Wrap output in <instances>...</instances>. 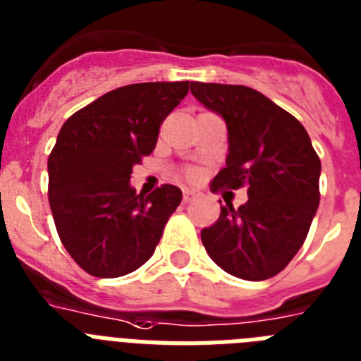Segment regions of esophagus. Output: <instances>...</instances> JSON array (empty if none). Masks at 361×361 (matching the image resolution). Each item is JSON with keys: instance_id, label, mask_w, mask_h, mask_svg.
Wrapping results in <instances>:
<instances>
[{"instance_id": "1", "label": "esophagus", "mask_w": 361, "mask_h": 361, "mask_svg": "<svg viewBox=\"0 0 361 361\" xmlns=\"http://www.w3.org/2000/svg\"><path fill=\"white\" fill-rule=\"evenodd\" d=\"M199 195H201V192H199V190H193V188H184V190H183L184 202L193 201V199L199 197Z\"/></svg>"}]
</instances>
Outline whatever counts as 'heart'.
<instances>
[{"label": "heart", "mask_w": 361, "mask_h": 361, "mask_svg": "<svg viewBox=\"0 0 361 361\" xmlns=\"http://www.w3.org/2000/svg\"><path fill=\"white\" fill-rule=\"evenodd\" d=\"M188 177H190V178H197L199 177V171H195V169H190V171H188Z\"/></svg>", "instance_id": "1"}]
</instances>
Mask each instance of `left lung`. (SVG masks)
I'll return each mask as SVG.
<instances>
[{"mask_svg":"<svg viewBox=\"0 0 361 361\" xmlns=\"http://www.w3.org/2000/svg\"><path fill=\"white\" fill-rule=\"evenodd\" d=\"M193 97L227 123V166L210 190L245 188L249 201L221 207L201 240L217 266L245 281L281 273L308 236L319 207L321 160L297 118L249 86L192 82Z\"/></svg>","mask_w":361,"mask_h":361,"instance_id":"1","label":"left lung"}]
</instances>
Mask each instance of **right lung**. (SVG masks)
<instances>
[{
    "mask_svg": "<svg viewBox=\"0 0 361 361\" xmlns=\"http://www.w3.org/2000/svg\"><path fill=\"white\" fill-rule=\"evenodd\" d=\"M188 86V80L121 86L62 125L47 159V195L62 245L86 273L116 279L153 256L183 192L162 184L147 197L138 195L130 173L153 153L160 123Z\"/></svg>",
    "mask_w": 361,
    "mask_h": 361,
    "instance_id": "add662e5",
    "label": "right lung"
}]
</instances>
